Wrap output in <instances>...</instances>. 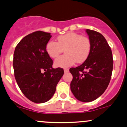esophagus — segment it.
Returning a JSON list of instances; mask_svg holds the SVG:
<instances>
[{"instance_id": "34e87169", "label": "esophagus", "mask_w": 127, "mask_h": 127, "mask_svg": "<svg viewBox=\"0 0 127 127\" xmlns=\"http://www.w3.org/2000/svg\"><path fill=\"white\" fill-rule=\"evenodd\" d=\"M64 73H67V72H68L69 71V69H64Z\"/></svg>"}]
</instances>
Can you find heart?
<instances>
[{
  "instance_id": "1",
  "label": "heart",
  "mask_w": 127,
  "mask_h": 127,
  "mask_svg": "<svg viewBox=\"0 0 127 127\" xmlns=\"http://www.w3.org/2000/svg\"><path fill=\"white\" fill-rule=\"evenodd\" d=\"M58 43L50 40L46 50L50 57L57 58L64 49L65 55L57 58L54 62L57 67L66 68L75 62L82 63L88 58L91 50V43L89 38L75 32H69L57 37Z\"/></svg>"
}]
</instances>
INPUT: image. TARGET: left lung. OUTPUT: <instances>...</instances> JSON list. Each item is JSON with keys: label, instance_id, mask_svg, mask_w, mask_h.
Instances as JSON below:
<instances>
[{"label": "left lung", "instance_id": "8db88e82", "mask_svg": "<svg viewBox=\"0 0 127 127\" xmlns=\"http://www.w3.org/2000/svg\"><path fill=\"white\" fill-rule=\"evenodd\" d=\"M91 43L88 58L76 67L70 68L73 76L70 90L81 102H91L104 93L111 79L113 66L112 52L106 39L100 33L86 30Z\"/></svg>", "mask_w": 127, "mask_h": 127}]
</instances>
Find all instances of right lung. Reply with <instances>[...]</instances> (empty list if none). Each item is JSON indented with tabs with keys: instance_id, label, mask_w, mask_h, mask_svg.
<instances>
[{
	"instance_id": "obj_1",
	"label": "right lung",
	"mask_w": 127,
	"mask_h": 127,
	"mask_svg": "<svg viewBox=\"0 0 127 127\" xmlns=\"http://www.w3.org/2000/svg\"><path fill=\"white\" fill-rule=\"evenodd\" d=\"M51 37L40 31L31 33L22 38L14 53L17 83L25 96L35 103L51 99L64 74L61 68L52 67L53 61L46 50Z\"/></svg>"
}]
</instances>
